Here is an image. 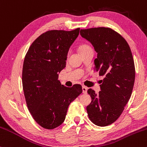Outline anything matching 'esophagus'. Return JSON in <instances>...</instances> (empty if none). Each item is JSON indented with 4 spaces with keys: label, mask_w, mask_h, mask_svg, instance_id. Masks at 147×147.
Instances as JSON below:
<instances>
[{
    "label": "esophagus",
    "mask_w": 147,
    "mask_h": 147,
    "mask_svg": "<svg viewBox=\"0 0 147 147\" xmlns=\"http://www.w3.org/2000/svg\"><path fill=\"white\" fill-rule=\"evenodd\" d=\"M82 90H83V93L86 94L88 92V88L86 86H82Z\"/></svg>",
    "instance_id": "esophagus-1"
}]
</instances>
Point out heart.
Here are the masks:
<instances>
[{"mask_svg": "<svg viewBox=\"0 0 147 147\" xmlns=\"http://www.w3.org/2000/svg\"><path fill=\"white\" fill-rule=\"evenodd\" d=\"M90 48H91L88 45H86V44L81 45L79 48V51L80 53H82V52L86 51V50H88V49H90Z\"/></svg>", "mask_w": 147, "mask_h": 147, "instance_id": "heart-1", "label": "heart"}]
</instances>
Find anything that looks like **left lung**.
<instances>
[{
	"label": "left lung",
	"instance_id": "1",
	"mask_svg": "<svg viewBox=\"0 0 147 147\" xmlns=\"http://www.w3.org/2000/svg\"><path fill=\"white\" fill-rule=\"evenodd\" d=\"M80 34L97 53L94 69L104 75L99 94L88 90L92 99L86 107L88 115L95 125H110L122 114L132 93L136 71L131 50L126 40L111 28L81 30Z\"/></svg>",
	"mask_w": 147,
	"mask_h": 147
}]
</instances>
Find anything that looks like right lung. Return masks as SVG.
<instances>
[{"instance_id":"1","label":"right lung","mask_w":147,"mask_h":147,"mask_svg":"<svg viewBox=\"0 0 147 147\" xmlns=\"http://www.w3.org/2000/svg\"><path fill=\"white\" fill-rule=\"evenodd\" d=\"M79 30H50L42 34L25 55L22 72L25 101L34 119L44 129L60 126L70 104L82 92L80 84L68 88L58 79Z\"/></svg>"}]
</instances>
